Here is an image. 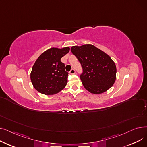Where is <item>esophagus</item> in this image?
Listing matches in <instances>:
<instances>
[{
    "label": "esophagus",
    "mask_w": 147,
    "mask_h": 147,
    "mask_svg": "<svg viewBox=\"0 0 147 147\" xmlns=\"http://www.w3.org/2000/svg\"><path fill=\"white\" fill-rule=\"evenodd\" d=\"M75 73H76V71H75V69H71V71H69V73H70L71 74H75Z\"/></svg>",
    "instance_id": "esophagus-1"
}]
</instances>
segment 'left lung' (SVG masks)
<instances>
[{
  "instance_id": "left-lung-1",
  "label": "left lung",
  "mask_w": 147,
  "mask_h": 147,
  "mask_svg": "<svg viewBox=\"0 0 147 147\" xmlns=\"http://www.w3.org/2000/svg\"><path fill=\"white\" fill-rule=\"evenodd\" d=\"M71 51L82 66L83 72L80 78L90 93L101 94L113 86L117 68L108 54L91 44L73 46Z\"/></svg>"
}]
</instances>
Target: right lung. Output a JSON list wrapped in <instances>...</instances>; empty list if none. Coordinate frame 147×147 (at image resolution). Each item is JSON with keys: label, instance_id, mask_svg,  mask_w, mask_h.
<instances>
[{"label": "right lung", "instance_id": "1", "mask_svg": "<svg viewBox=\"0 0 147 147\" xmlns=\"http://www.w3.org/2000/svg\"><path fill=\"white\" fill-rule=\"evenodd\" d=\"M69 51V47L51 48L38 57L32 67L30 79L38 92L52 95L65 87L68 73L65 71L64 64L61 59Z\"/></svg>", "mask_w": 147, "mask_h": 147}]
</instances>
